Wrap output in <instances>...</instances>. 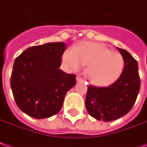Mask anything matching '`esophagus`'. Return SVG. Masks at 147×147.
<instances>
[{
  "instance_id": "1",
  "label": "esophagus",
  "mask_w": 147,
  "mask_h": 147,
  "mask_svg": "<svg viewBox=\"0 0 147 147\" xmlns=\"http://www.w3.org/2000/svg\"><path fill=\"white\" fill-rule=\"evenodd\" d=\"M76 81H77L78 82H84V80L82 79L80 76H78V77L76 78Z\"/></svg>"
}]
</instances>
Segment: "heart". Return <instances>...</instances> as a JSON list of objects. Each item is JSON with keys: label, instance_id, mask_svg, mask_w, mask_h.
Instances as JSON below:
<instances>
[{"label": "heart", "instance_id": "heart-1", "mask_svg": "<svg viewBox=\"0 0 147 147\" xmlns=\"http://www.w3.org/2000/svg\"><path fill=\"white\" fill-rule=\"evenodd\" d=\"M63 62L73 70L88 65L87 76L97 85H107L115 82L124 67V59L120 53L93 42H83L73 50L67 51L63 56Z\"/></svg>", "mask_w": 147, "mask_h": 147}]
</instances>
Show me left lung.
Instances as JSON below:
<instances>
[{"label":"left lung","mask_w":147,"mask_h":147,"mask_svg":"<svg viewBox=\"0 0 147 147\" xmlns=\"http://www.w3.org/2000/svg\"><path fill=\"white\" fill-rule=\"evenodd\" d=\"M118 50L125 62L119 78L107 87H88L86 109L89 115L99 121H113L126 115L134 107L140 91L138 62L125 50Z\"/></svg>","instance_id":"8db88e82"}]
</instances>
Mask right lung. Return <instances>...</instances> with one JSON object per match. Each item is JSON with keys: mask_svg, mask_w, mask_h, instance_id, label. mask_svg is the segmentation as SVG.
Segmentation results:
<instances>
[{"mask_svg": "<svg viewBox=\"0 0 147 147\" xmlns=\"http://www.w3.org/2000/svg\"><path fill=\"white\" fill-rule=\"evenodd\" d=\"M65 50V43H47L30 47L16 58L12 92L18 107L29 116L45 119L56 115L66 92L76 85V75L59 69Z\"/></svg>", "mask_w": 147, "mask_h": 147, "instance_id": "add662e5", "label": "right lung"}]
</instances>
